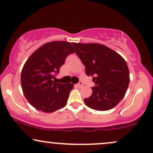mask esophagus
Here are the masks:
<instances>
[{"instance_id":"34e87169","label":"esophagus","mask_w":153,"mask_h":153,"mask_svg":"<svg viewBox=\"0 0 153 153\" xmlns=\"http://www.w3.org/2000/svg\"><path fill=\"white\" fill-rule=\"evenodd\" d=\"M76 87H78V88H80L83 87V84H82V82H78V83L76 85Z\"/></svg>"}]
</instances>
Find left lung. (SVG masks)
<instances>
[{
	"mask_svg": "<svg viewBox=\"0 0 153 153\" xmlns=\"http://www.w3.org/2000/svg\"><path fill=\"white\" fill-rule=\"evenodd\" d=\"M75 53L85 66L88 76L96 85L84 101L92 109L105 111L113 108L126 95L130 72L125 59L110 48L99 43H73Z\"/></svg>",
	"mask_w": 153,
	"mask_h": 153,
	"instance_id": "8db88e82",
	"label": "left lung"
}]
</instances>
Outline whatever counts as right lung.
<instances>
[{"mask_svg": "<svg viewBox=\"0 0 153 153\" xmlns=\"http://www.w3.org/2000/svg\"><path fill=\"white\" fill-rule=\"evenodd\" d=\"M75 53L69 42L52 41L38 48L30 55L21 71V88L25 98L43 113H53L67 103L73 84L53 81L55 73L65 62L66 57Z\"/></svg>", "mask_w": 153, "mask_h": 153, "instance_id": "1", "label": "right lung"}]
</instances>
